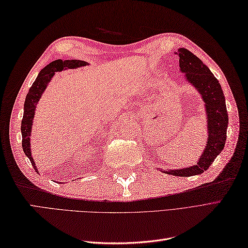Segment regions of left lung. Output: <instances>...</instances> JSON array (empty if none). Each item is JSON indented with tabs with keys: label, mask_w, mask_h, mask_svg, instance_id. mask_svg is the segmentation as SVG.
Segmentation results:
<instances>
[{
	"label": "left lung",
	"mask_w": 248,
	"mask_h": 248,
	"mask_svg": "<svg viewBox=\"0 0 248 248\" xmlns=\"http://www.w3.org/2000/svg\"><path fill=\"white\" fill-rule=\"evenodd\" d=\"M175 54L179 56L181 73L186 77L187 83L195 87L202 96L204 103L208 140L197 164L180 170H164L162 171L178 177H191L207 170L215 157L224 149L227 138L228 113L222 86L202 60L184 48L179 49Z\"/></svg>",
	"instance_id": "obj_1"
}]
</instances>
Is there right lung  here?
<instances>
[{
  "instance_id": "add662e5",
  "label": "right lung",
  "mask_w": 248,
  "mask_h": 248,
  "mask_svg": "<svg viewBox=\"0 0 248 248\" xmlns=\"http://www.w3.org/2000/svg\"><path fill=\"white\" fill-rule=\"evenodd\" d=\"M89 65L87 62L78 61V60H56L46 65L43 70L39 72L38 77L36 78L33 85L31 86L30 91L26 94L25 101H24V112H23V118L21 121V133H22V148L25 155L29 157L31 165H33L36 172L37 167L35 165L34 157L31 156V129H33V120L35 116L36 107L38 104L43 93H45L46 88L48 87L52 78L54 77L55 72H61L62 70L67 69H77L80 67H85Z\"/></svg>"
}]
</instances>
